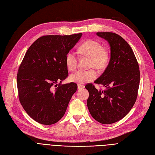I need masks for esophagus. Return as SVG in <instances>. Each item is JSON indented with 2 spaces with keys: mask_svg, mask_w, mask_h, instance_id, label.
Returning a JSON list of instances; mask_svg holds the SVG:
<instances>
[{
  "mask_svg": "<svg viewBox=\"0 0 155 155\" xmlns=\"http://www.w3.org/2000/svg\"><path fill=\"white\" fill-rule=\"evenodd\" d=\"M84 87V85H82V84H78V88L79 90L82 89V88H83Z\"/></svg>",
  "mask_w": 155,
  "mask_h": 155,
  "instance_id": "34e87169",
  "label": "esophagus"
}]
</instances>
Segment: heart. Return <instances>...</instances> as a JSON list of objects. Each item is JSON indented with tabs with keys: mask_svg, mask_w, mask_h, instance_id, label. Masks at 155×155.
<instances>
[{
	"mask_svg": "<svg viewBox=\"0 0 155 155\" xmlns=\"http://www.w3.org/2000/svg\"><path fill=\"white\" fill-rule=\"evenodd\" d=\"M79 52L83 55L91 58L90 67H94L98 70H104L108 66L110 61L108 52L104 49L99 41L89 39L84 41L79 47ZM65 65L68 71L76 70L78 65V57L75 52L69 51L65 56ZM97 72L94 69L87 71H78L70 76L71 81L83 84L92 81L97 78Z\"/></svg>",
	"mask_w": 155,
	"mask_h": 155,
	"instance_id": "1",
	"label": "heart"
}]
</instances>
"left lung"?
Wrapping results in <instances>:
<instances>
[{
    "label": "left lung",
    "mask_w": 155,
    "mask_h": 155,
    "mask_svg": "<svg viewBox=\"0 0 155 155\" xmlns=\"http://www.w3.org/2000/svg\"><path fill=\"white\" fill-rule=\"evenodd\" d=\"M96 35L108 41L110 60L102 75L94 81L104 90H98L92 83L85 86L89 92L87 103L95 120L109 124L124 118L135 103L139 66L131 47L120 36L110 32Z\"/></svg>",
    "instance_id": "8db88e82"
}]
</instances>
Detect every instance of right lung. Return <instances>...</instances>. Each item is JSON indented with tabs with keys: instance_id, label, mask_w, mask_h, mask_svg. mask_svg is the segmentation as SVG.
<instances>
[{
	"instance_id": "right-lung-1",
	"label": "right lung",
	"mask_w": 155,
	"mask_h": 155,
	"mask_svg": "<svg viewBox=\"0 0 155 155\" xmlns=\"http://www.w3.org/2000/svg\"><path fill=\"white\" fill-rule=\"evenodd\" d=\"M81 36H41L25 53L17 76L18 98L26 113L38 123L59 121L76 92V83H60L68 75L65 56Z\"/></svg>"
}]
</instances>
